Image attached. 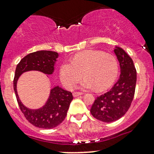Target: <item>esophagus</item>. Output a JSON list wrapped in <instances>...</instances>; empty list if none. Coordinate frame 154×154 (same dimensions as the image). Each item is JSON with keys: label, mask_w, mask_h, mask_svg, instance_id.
Here are the masks:
<instances>
[{"label": "esophagus", "mask_w": 154, "mask_h": 154, "mask_svg": "<svg viewBox=\"0 0 154 154\" xmlns=\"http://www.w3.org/2000/svg\"><path fill=\"white\" fill-rule=\"evenodd\" d=\"M82 95L81 92H74V93H73V96H74V98L80 96V95Z\"/></svg>", "instance_id": "obj_1"}]
</instances>
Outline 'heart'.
<instances>
[{"label": "heart", "instance_id": "obj_1", "mask_svg": "<svg viewBox=\"0 0 154 154\" xmlns=\"http://www.w3.org/2000/svg\"><path fill=\"white\" fill-rule=\"evenodd\" d=\"M118 64L116 58L97 50H87L75 55L71 62H65L59 69V77L64 86L74 89L79 80H84L79 87L102 91L110 87L117 78Z\"/></svg>", "mask_w": 154, "mask_h": 154}]
</instances>
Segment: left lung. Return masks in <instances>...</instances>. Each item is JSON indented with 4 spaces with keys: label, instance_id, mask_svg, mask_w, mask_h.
Wrapping results in <instances>:
<instances>
[{
    "label": "left lung",
    "instance_id": "1",
    "mask_svg": "<svg viewBox=\"0 0 154 154\" xmlns=\"http://www.w3.org/2000/svg\"><path fill=\"white\" fill-rule=\"evenodd\" d=\"M113 52L120 63V78L109 92L95 100L90 110L95 118L104 123H112L124 116L132 104L136 85V70L132 58L119 47H115Z\"/></svg>",
    "mask_w": 154,
    "mask_h": 154
}]
</instances>
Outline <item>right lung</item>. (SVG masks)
Instances as JSON below:
<instances>
[{
    "mask_svg": "<svg viewBox=\"0 0 154 154\" xmlns=\"http://www.w3.org/2000/svg\"><path fill=\"white\" fill-rule=\"evenodd\" d=\"M58 56V53L53 51L34 52L27 55L19 62L15 72L13 88L19 108L29 123L41 129H53L62 123L73 99L72 93L56 85L50 89V95L42 107L37 109L28 108L19 98L17 82L20 76L27 71H37L47 75L52 74Z\"/></svg>",
    "mask_w": 154,
    "mask_h": 154,
    "instance_id": "add662e5",
    "label": "right lung"
}]
</instances>
